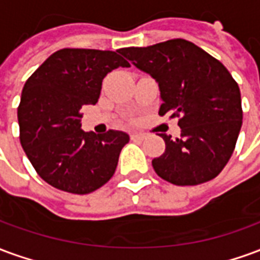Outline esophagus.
Wrapping results in <instances>:
<instances>
[{
	"mask_svg": "<svg viewBox=\"0 0 260 260\" xmlns=\"http://www.w3.org/2000/svg\"><path fill=\"white\" fill-rule=\"evenodd\" d=\"M146 134H142V132H134V134H131V139H134V141H143V139H146Z\"/></svg>",
	"mask_w": 260,
	"mask_h": 260,
	"instance_id": "34e87169",
	"label": "esophagus"
}]
</instances>
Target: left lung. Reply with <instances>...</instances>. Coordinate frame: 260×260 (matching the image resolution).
<instances>
[{"label": "left lung", "instance_id": "obj_1", "mask_svg": "<svg viewBox=\"0 0 260 260\" xmlns=\"http://www.w3.org/2000/svg\"><path fill=\"white\" fill-rule=\"evenodd\" d=\"M119 53L158 82V114L178 118L180 138L160 135L166 150L153 158L156 174L181 186L216 178L234 152L242 125L241 91L229 69L184 39Z\"/></svg>", "mask_w": 260, "mask_h": 260}]
</instances>
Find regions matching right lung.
Listing matches in <instances>:
<instances>
[{
	"mask_svg": "<svg viewBox=\"0 0 260 260\" xmlns=\"http://www.w3.org/2000/svg\"><path fill=\"white\" fill-rule=\"evenodd\" d=\"M117 53L62 48L23 86L18 107L20 145L37 174L59 191L86 195L99 189L114 175L121 149L129 142L121 131L94 135L80 129V108L96 104L106 75L129 67Z\"/></svg>",
	"mask_w": 260,
	"mask_h": 260,
	"instance_id": "1",
	"label": "right lung"
}]
</instances>
